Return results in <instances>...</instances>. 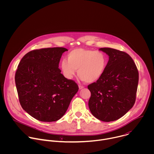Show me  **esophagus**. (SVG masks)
Segmentation results:
<instances>
[{"label":"esophagus","mask_w":154,"mask_h":154,"mask_svg":"<svg viewBox=\"0 0 154 154\" xmlns=\"http://www.w3.org/2000/svg\"><path fill=\"white\" fill-rule=\"evenodd\" d=\"M79 88L80 90H82V89L84 88V86H82V85H79Z\"/></svg>","instance_id":"esophagus-1"}]
</instances>
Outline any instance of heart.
I'll return each instance as SVG.
<instances>
[{"label":"heart","mask_w":154,"mask_h":154,"mask_svg":"<svg viewBox=\"0 0 154 154\" xmlns=\"http://www.w3.org/2000/svg\"><path fill=\"white\" fill-rule=\"evenodd\" d=\"M107 63L108 57L102 51L76 49L68 54L67 60L61 61L60 67L64 76L68 79H72L77 69L81 80L93 83L102 76Z\"/></svg>","instance_id":"b5f03b06"}]
</instances>
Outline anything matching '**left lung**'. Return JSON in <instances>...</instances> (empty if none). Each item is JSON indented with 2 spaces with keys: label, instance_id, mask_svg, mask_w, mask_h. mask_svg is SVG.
I'll return each instance as SVG.
<instances>
[{
  "label": "left lung",
  "instance_id": "left-lung-1",
  "mask_svg": "<svg viewBox=\"0 0 154 154\" xmlns=\"http://www.w3.org/2000/svg\"><path fill=\"white\" fill-rule=\"evenodd\" d=\"M109 60L102 76L88 86L91 92L88 106L92 115L104 122L116 121L134 106L139 75L128 54L109 48L99 49Z\"/></svg>",
  "mask_w": 154,
  "mask_h": 154
}]
</instances>
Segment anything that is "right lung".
Returning a JSON list of instances; mask_svg holds the SVG:
<instances>
[{"mask_svg":"<svg viewBox=\"0 0 154 154\" xmlns=\"http://www.w3.org/2000/svg\"><path fill=\"white\" fill-rule=\"evenodd\" d=\"M64 48H45L28 52L21 59L15 83L21 106L42 122L60 119L77 93V83L65 78L58 68Z\"/></svg>","mask_w":154,"mask_h":154,"instance_id":"obj_1","label":"right lung"}]
</instances>
